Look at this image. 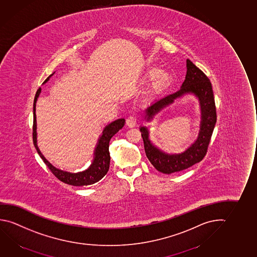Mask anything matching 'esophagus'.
I'll use <instances>...</instances> for the list:
<instances>
[{
  "instance_id": "1",
  "label": "esophagus",
  "mask_w": 257,
  "mask_h": 257,
  "mask_svg": "<svg viewBox=\"0 0 257 257\" xmlns=\"http://www.w3.org/2000/svg\"><path fill=\"white\" fill-rule=\"evenodd\" d=\"M137 124V119L134 115H130L128 118L126 119V125L130 128L135 127Z\"/></svg>"
}]
</instances>
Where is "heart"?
I'll use <instances>...</instances> for the list:
<instances>
[{"mask_svg": "<svg viewBox=\"0 0 257 257\" xmlns=\"http://www.w3.org/2000/svg\"><path fill=\"white\" fill-rule=\"evenodd\" d=\"M145 76L148 80H152V89L155 91H162L169 86L173 77L168 72L161 71L158 67H151L147 70Z\"/></svg>", "mask_w": 257, "mask_h": 257, "instance_id": "heart-1", "label": "heart"}]
</instances>
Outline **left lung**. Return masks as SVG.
Returning a JSON list of instances; mask_svg holds the SVG:
<instances>
[{
	"label": "left lung",
	"mask_w": 257,
	"mask_h": 257,
	"mask_svg": "<svg viewBox=\"0 0 257 257\" xmlns=\"http://www.w3.org/2000/svg\"><path fill=\"white\" fill-rule=\"evenodd\" d=\"M187 73L181 89L173 94L167 95L150 104L144 110V118L150 122L156 114L170 106L171 104L184 95H194L199 101L201 121L198 138L182 153L169 154L150 141V130L147 126L140 127L142 132L147 158L157 170L163 174H171L185 170L204 158L210 139L216 122V108L213 98V89L209 79L196 67L190 59H187Z\"/></svg>",
	"instance_id": "1"
}]
</instances>
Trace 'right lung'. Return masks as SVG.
Listing matches in <instances>:
<instances>
[{
	"instance_id": "1",
	"label": "right lung",
	"mask_w": 257,
	"mask_h": 257,
	"mask_svg": "<svg viewBox=\"0 0 257 257\" xmlns=\"http://www.w3.org/2000/svg\"><path fill=\"white\" fill-rule=\"evenodd\" d=\"M54 73L50 76H48L47 79L44 81V83H47L52 75H54ZM41 91H42V89L40 87L36 91V97L34 100V125H33L34 145L36 147L40 157L44 160V162L49 167V169L52 171V174H54L59 181L63 182L64 183L73 186H87L99 182V180H101L107 174V171L109 169V164H110V155H109V150H108L109 141L120 129H122L125 123V120L124 118L116 119L113 122H111L110 123H108L103 129L102 135L99 136L98 143L95 147L93 160L87 169L78 172V173H70V172L60 170V169L56 168L55 166H52V164L44 158V155L42 154V152L40 151L38 145H37L36 107L37 99L39 98Z\"/></svg>"
}]
</instances>
